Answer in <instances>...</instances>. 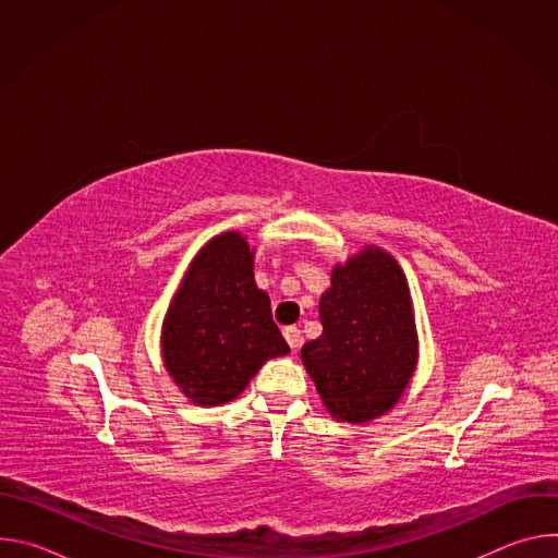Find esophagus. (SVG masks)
<instances>
[{
  "label": "esophagus",
  "instance_id": "34e87169",
  "mask_svg": "<svg viewBox=\"0 0 558 558\" xmlns=\"http://www.w3.org/2000/svg\"><path fill=\"white\" fill-rule=\"evenodd\" d=\"M284 340L289 342V347L295 351L298 347H300V342H302V336H300V329L298 327H287L284 331Z\"/></svg>",
  "mask_w": 558,
  "mask_h": 558
}]
</instances>
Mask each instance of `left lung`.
I'll use <instances>...</instances> for the list:
<instances>
[{
  "label": "left lung",
  "instance_id": "obj_1",
  "mask_svg": "<svg viewBox=\"0 0 558 558\" xmlns=\"http://www.w3.org/2000/svg\"><path fill=\"white\" fill-rule=\"evenodd\" d=\"M323 336L300 357L327 411L349 424L388 413L417 366V329L407 276L379 247L336 265L320 298Z\"/></svg>",
  "mask_w": 558,
  "mask_h": 558
}]
</instances>
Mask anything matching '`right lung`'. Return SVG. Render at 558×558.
<instances>
[{"label": "right lung", "mask_w": 558, "mask_h": 558, "mask_svg": "<svg viewBox=\"0 0 558 558\" xmlns=\"http://www.w3.org/2000/svg\"><path fill=\"white\" fill-rule=\"evenodd\" d=\"M161 349L170 377L196 407L235 400L267 360L289 353L243 233L214 235L196 254L168 308Z\"/></svg>", "instance_id": "right-lung-1"}]
</instances>
